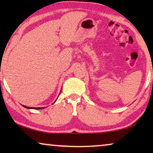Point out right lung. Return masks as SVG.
I'll list each match as a JSON object with an SVG mask.
<instances>
[{"label":"right lung","mask_w":153,"mask_h":153,"mask_svg":"<svg viewBox=\"0 0 153 153\" xmlns=\"http://www.w3.org/2000/svg\"><path fill=\"white\" fill-rule=\"evenodd\" d=\"M24 107H26L27 108H35V109H41V108H33V107H28V106H24Z\"/></svg>","instance_id":"1"}]
</instances>
